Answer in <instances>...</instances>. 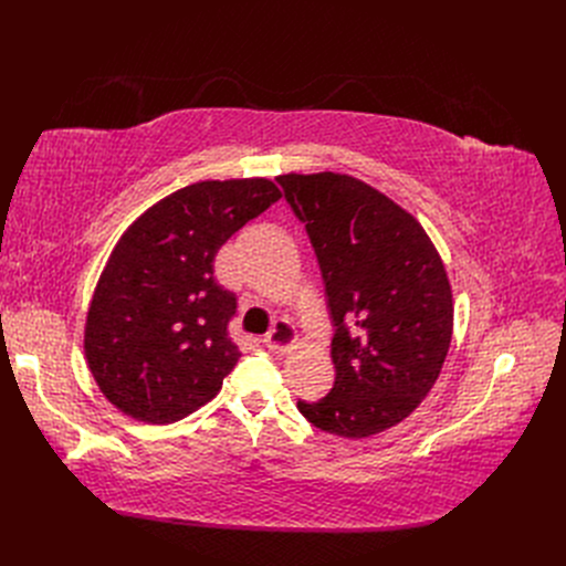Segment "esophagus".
<instances>
[{
	"label": "esophagus",
	"mask_w": 566,
	"mask_h": 566,
	"mask_svg": "<svg viewBox=\"0 0 566 566\" xmlns=\"http://www.w3.org/2000/svg\"><path fill=\"white\" fill-rule=\"evenodd\" d=\"M295 339H298V335H295L293 325L289 321H275L271 333L265 335L263 344L268 350H273V353H286L289 348H293Z\"/></svg>",
	"instance_id": "1"
}]
</instances>
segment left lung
Here are the masks:
<instances>
[{
  "mask_svg": "<svg viewBox=\"0 0 566 566\" xmlns=\"http://www.w3.org/2000/svg\"><path fill=\"white\" fill-rule=\"evenodd\" d=\"M310 235L335 335V385L298 410L342 438L406 420L433 388L452 342V289L422 224L346 174L277 176Z\"/></svg>",
  "mask_w": 566,
  "mask_h": 566,
  "instance_id": "obj_1",
  "label": "left lung"
}]
</instances>
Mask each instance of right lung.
Listing matches in <instances>:
<instances>
[{"label":"right lung","mask_w":566,"mask_h":566,"mask_svg":"<svg viewBox=\"0 0 566 566\" xmlns=\"http://www.w3.org/2000/svg\"><path fill=\"white\" fill-rule=\"evenodd\" d=\"M282 197L268 178L201 181L165 197L116 243L84 328L101 392L146 424L211 401L241 358L229 337L235 293L213 277L229 238Z\"/></svg>","instance_id":"right-lung-1"}]
</instances>
